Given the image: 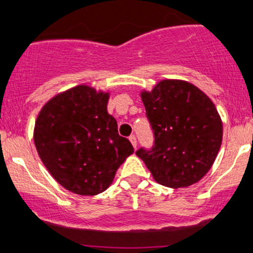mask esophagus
I'll use <instances>...</instances> for the list:
<instances>
[{"instance_id":"esophagus-1","label":"esophagus","mask_w":253,"mask_h":253,"mask_svg":"<svg viewBox=\"0 0 253 253\" xmlns=\"http://www.w3.org/2000/svg\"><path fill=\"white\" fill-rule=\"evenodd\" d=\"M129 141H131L133 148L137 149V138H135V135H131V137H129Z\"/></svg>"}]
</instances>
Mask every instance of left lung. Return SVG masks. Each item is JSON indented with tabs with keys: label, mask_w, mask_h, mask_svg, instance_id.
<instances>
[{
	"label": "left lung",
	"mask_w": 253,
	"mask_h": 253,
	"mask_svg": "<svg viewBox=\"0 0 253 253\" xmlns=\"http://www.w3.org/2000/svg\"><path fill=\"white\" fill-rule=\"evenodd\" d=\"M155 145L135 154L158 184L188 187L203 177L215 162L222 144V120L215 104L185 80L165 79L140 92Z\"/></svg>",
	"instance_id": "8db88e82"
}]
</instances>
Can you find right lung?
Returning <instances> with one entry per match:
<instances>
[{"instance_id":"add662e5","label":"right lung","mask_w":253,"mask_h":253,"mask_svg":"<svg viewBox=\"0 0 253 253\" xmlns=\"http://www.w3.org/2000/svg\"><path fill=\"white\" fill-rule=\"evenodd\" d=\"M109 97L92 86H74L50 98L36 119L33 140L42 162L61 186L80 196L107 190L134 151L108 114Z\"/></svg>"}]
</instances>
